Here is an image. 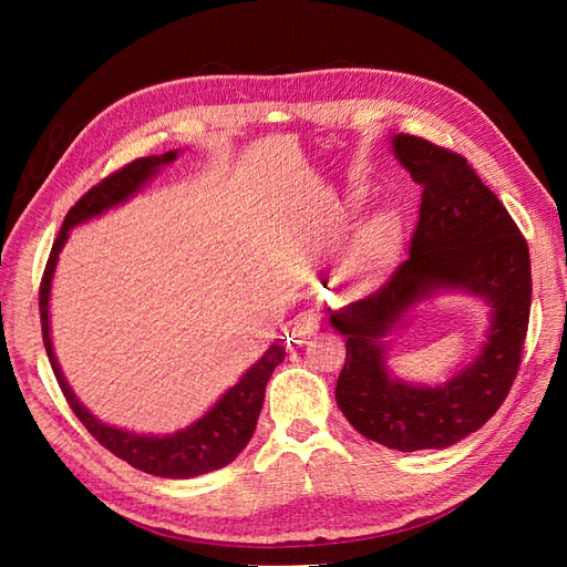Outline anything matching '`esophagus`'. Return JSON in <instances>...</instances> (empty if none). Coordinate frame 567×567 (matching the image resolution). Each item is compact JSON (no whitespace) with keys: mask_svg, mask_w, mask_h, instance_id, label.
Returning <instances> with one entry per match:
<instances>
[{"mask_svg":"<svg viewBox=\"0 0 567 567\" xmlns=\"http://www.w3.org/2000/svg\"><path fill=\"white\" fill-rule=\"evenodd\" d=\"M319 331V317L311 315V311H302L290 321V333L297 343H305Z\"/></svg>","mask_w":567,"mask_h":567,"instance_id":"1","label":"esophagus"}]
</instances>
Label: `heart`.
I'll return each instance as SVG.
<instances>
[{"label":"heart","instance_id":"1","mask_svg":"<svg viewBox=\"0 0 567 567\" xmlns=\"http://www.w3.org/2000/svg\"><path fill=\"white\" fill-rule=\"evenodd\" d=\"M400 234V226L392 216H378L370 224L360 228V234L353 238V244L346 248V252L339 260V275L341 285H360L375 272L384 258L390 256V250Z\"/></svg>","mask_w":567,"mask_h":567}]
</instances>
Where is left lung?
<instances>
[{
    "instance_id": "8db88e82",
    "label": "left lung",
    "mask_w": 567,
    "mask_h": 567,
    "mask_svg": "<svg viewBox=\"0 0 567 567\" xmlns=\"http://www.w3.org/2000/svg\"><path fill=\"white\" fill-rule=\"evenodd\" d=\"M392 153L424 187L409 258L375 295L331 311L346 336V363L336 402L365 439L394 451L449 449L470 436L507 400L532 311V260L509 212L463 155L409 134L392 136ZM465 291L491 307L484 348L436 389L392 377L383 336L419 301Z\"/></svg>"
}]
</instances>
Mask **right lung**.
Masks as SVG:
<instances>
[{"label": "right lung", "mask_w": 567, "mask_h": 567, "mask_svg": "<svg viewBox=\"0 0 567 567\" xmlns=\"http://www.w3.org/2000/svg\"><path fill=\"white\" fill-rule=\"evenodd\" d=\"M179 155V151H167L163 155H148V158H138L128 163L122 171L110 175L97 187H92L87 195L78 199L65 216L60 234L51 248V258H48L43 280H41V331H43V346L51 368L55 372V380L63 390L65 400L72 412L82 421L94 439H97L106 451H112L116 457H122L128 465L136 470H143L148 475L158 477H173V480H187L197 477L212 470H219L228 465L234 457L246 449L252 431H256L265 384H268L272 370L285 360V346L277 341L272 343L265 355L252 363L244 378H240L231 390L221 394V400L216 402L207 414L192 421L189 426L179 429L167 436H148V433H136L126 429L110 426L106 421H100L87 406H84L72 388L68 384L63 370L58 365V358L53 353V339H51V311H48V302H51V285L58 265V252L63 250L65 240L70 236V228H75L84 221L94 219L104 212H110L118 204H124L141 192V187L158 175L161 167L171 165Z\"/></svg>", "instance_id": "add662e5"}]
</instances>
